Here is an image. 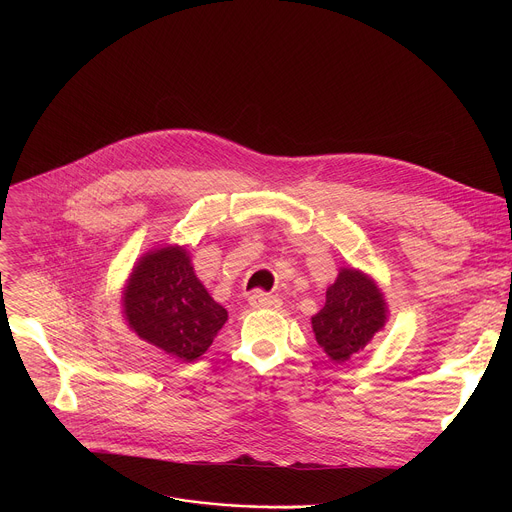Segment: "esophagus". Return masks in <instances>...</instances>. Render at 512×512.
<instances>
[{"instance_id":"1","label":"esophagus","mask_w":512,"mask_h":512,"mask_svg":"<svg viewBox=\"0 0 512 512\" xmlns=\"http://www.w3.org/2000/svg\"><path fill=\"white\" fill-rule=\"evenodd\" d=\"M249 304L251 308L255 310H261V308H269V310H277L281 306V300L271 296V294H265V291H253V294L249 296Z\"/></svg>"}]
</instances>
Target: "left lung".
I'll use <instances>...</instances> for the list:
<instances>
[{"mask_svg": "<svg viewBox=\"0 0 512 512\" xmlns=\"http://www.w3.org/2000/svg\"><path fill=\"white\" fill-rule=\"evenodd\" d=\"M383 291L367 273L342 267L326 291L324 308L312 316L316 342L334 362H344L367 346L387 322Z\"/></svg>", "mask_w": 512, "mask_h": 512, "instance_id": "obj_1", "label": "left lung"}]
</instances>
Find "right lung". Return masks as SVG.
<instances>
[{
  "instance_id": "right-lung-1",
  "label": "right lung",
  "mask_w": 512,
  "mask_h": 512,
  "mask_svg": "<svg viewBox=\"0 0 512 512\" xmlns=\"http://www.w3.org/2000/svg\"><path fill=\"white\" fill-rule=\"evenodd\" d=\"M123 316L145 342L182 362L202 356L229 318L196 277L186 247L148 251L123 287Z\"/></svg>"
}]
</instances>
